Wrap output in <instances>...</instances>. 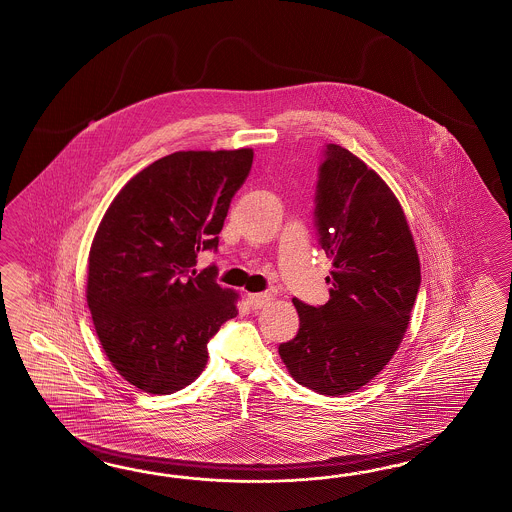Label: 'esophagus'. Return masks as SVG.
Wrapping results in <instances>:
<instances>
[{
    "mask_svg": "<svg viewBox=\"0 0 512 512\" xmlns=\"http://www.w3.org/2000/svg\"><path fill=\"white\" fill-rule=\"evenodd\" d=\"M270 294L268 292H259V294H248V303H250L253 309H262L270 303Z\"/></svg>",
    "mask_w": 512,
    "mask_h": 512,
    "instance_id": "obj_1",
    "label": "esophagus"
}]
</instances>
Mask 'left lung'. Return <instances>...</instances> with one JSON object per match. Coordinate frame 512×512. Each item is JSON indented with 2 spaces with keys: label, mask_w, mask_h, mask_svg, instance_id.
<instances>
[{
  "label": "left lung",
  "mask_w": 512,
  "mask_h": 512,
  "mask_svg": "<svg viewBox=\"0 0 512 512\" xmlns=\"http://www.w3.org/2000/svg\"><path fill=\"white\" fill-rule=\"evenodd\" d=\"M314 224L333 261L329 301L294 298L298 335L279 346L290 375L324 396L370 383L401 344L420 288V259L398 198L351 151L327 144Z\"/></svg>",
  "instance_id": "obj_1"
}]
</instances>
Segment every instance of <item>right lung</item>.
Returning a JSON list of instances; mask_svg holds the SVG:
<instances>
[{"label": "right lung", "instance_id": "1", "mask_svg": "<svg viewBox=\"0 0 512 512\" xmlns=\"http://www.w3.org/2000/svg\"><path fill=\"white\" fill-rule=\"evenodd\" d=\"M253 150L175 151L127 181L88 255L87 303L118 374L150 394L190 385L207 342L237 316L238 294L214 266L192 270L218 233Z\"/></svg>", "mask_w": 512, "mask_h": 512}]
</instances>
